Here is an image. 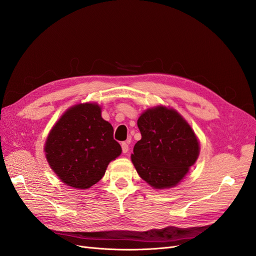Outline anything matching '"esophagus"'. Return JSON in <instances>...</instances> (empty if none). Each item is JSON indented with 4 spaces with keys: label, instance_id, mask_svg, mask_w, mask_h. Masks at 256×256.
<instances>
[{
    "label": "esophagus",
    "instance_id": "obj_1",
    "mask_svg": "<svg viewBox=\"0 0 256 256\" xmlns=\"http://www.w3.org/2000/svg\"><path fill=\"white\" fill-rule=\"evenodd\" d=\"M122 150L124 154L128 152V150H129V145H128L126 142H122Z\"/></svg>",
    "mask_w": 256,
    "mask_h": 256
}]
</instances>
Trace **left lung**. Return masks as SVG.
<instances>
[{
    "mask_svg": "<svg viewBox=\"0 0 256 256\" xmlns=\"http://www.w3.org/2000/svg\"><path fill=\"white\" fill-rule=\"evenodd\" d=\"M142 138L134 147L131 160L142 180L156 189L174 187L198 159V138L173 109L157 106L138 120Z\"/></svg>",
    "mask_w": 256,
    "mask_h": 256,
    "instance_id": "obj_1",
    "label": "left lung"
}]
</instances>
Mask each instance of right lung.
Wrapping results in <instances>:
<instances>
[{
    "label": "right lung",
    "mask_w": 256,
    "mask_h": 256,
    "mask_svg": "<svg viewBox=\"0 0 256 256\" xmlns=\"http://www.w3.org/2000/svg\"><path fill=\"white\" fill-rule=\"evenodd\" d=\"M46 157L64 184L88 189L102 180L122 147L98 104H76L67 110L46 142Z\"/></svg>",
    "instance_id": "add662e5"
}]
</instances>
